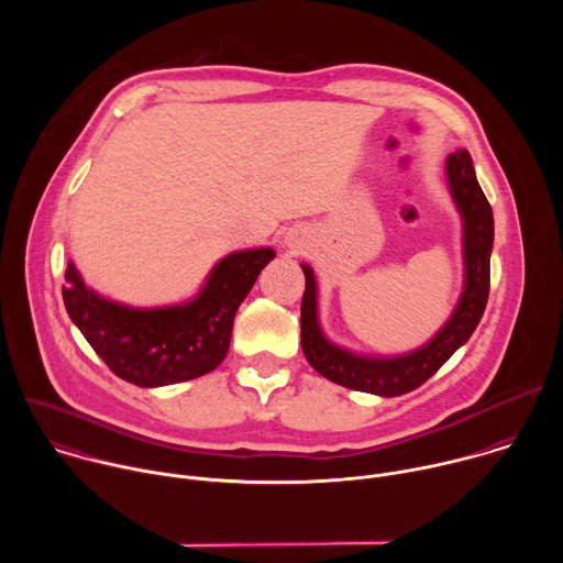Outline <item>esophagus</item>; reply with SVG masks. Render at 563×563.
<instances>
[{
	"label": "esophagus",
	"mask_w": 563,
	"mask_h": 563,
	"mask_svg": "<svg viewBox=\"0 0 563 563\" xmlns=\"http://www.w3.org/2000/svg\"><path fill=\"white\" fill-rule=\"evenodd\" d=\"M287 245H289L294 252H298V250H300V245H302V238H300L298 233L287 235Z\"/></svg>",
	"instance_id": "esophagus-1"
}]
</instances>
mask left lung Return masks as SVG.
Here are the masks:
<instances>
[{"label": "left lung", "instance_id": "1", "mask_svg": "<svg viewBox=\"0 0 563 563\" xmlns=\"http://www.w3.org/2000/svg\"><path fill=\"white\" fill-rule=\"evenodd\" d=\"M448 180L452 198L463 216L465 289L448 325L421 350L396 358H361L320 334L316 318V280L307 265L305 294L300 305V345L309 365L343 387L378 396H400L423 385L476 330L490 294V252L495 238L493 207L481 191L467 151L448 157Z\"/></svg>", "mask_w": 563, "mask_h": 563}]
</instances>
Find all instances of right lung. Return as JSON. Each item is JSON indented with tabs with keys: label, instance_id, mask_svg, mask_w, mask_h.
<instances>
[{
	"label": "right lung",
	"instance_id": "add662e5",
	"mask_svg": "<svg viewBox=\"0 0 563 563\" xmlns=\"http://www.w3.org/2000/svg\"><path fill=\"white\" fill-rule=\"evenodd\" d=\"M276 254L250 250L222 258L202 294L180 307L131 309L85 287L73 263L62 287L73 323L109 369L140 387L198 378L227 356L233 316Z\"/></svg>",
	"mask_w": 563,
	"mask_h": 563
}]
</instances>
